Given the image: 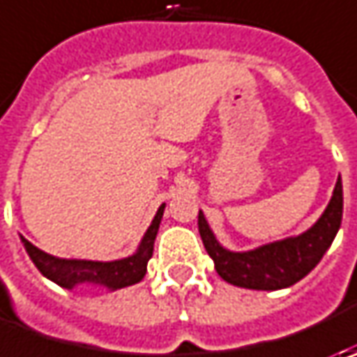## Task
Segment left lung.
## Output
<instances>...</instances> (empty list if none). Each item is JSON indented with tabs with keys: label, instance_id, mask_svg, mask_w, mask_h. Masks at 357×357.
<instances>
[{
	"label": "left lung",
	"instance_id": "obj_1",
	"mask_svg": "<svg viewBox=\"0 0 357 357\" xmlns=\"http://www.w3.org/2000/svg\"><path fill=\"white\" fill-rule=\"evenodd\" d=\"M342 211L344 197L337 176L332 200L320 220L300 236L272 242L248 252H230L216 242L202 213H199V232L222 280L250 290H280L302 280L322 260L342 225Z\"/></svg>",
	"mask_w": 357,
	"mask_h": 357
}]
</instances>
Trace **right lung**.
Instances as JSON below:
<instances>
[{"instance_id": "1", "label": "right lung", "mask_w": 357, "mask_h": 357, "mask_svg": "<svg viewBox=\"0 0 357 357\" xmlns=\"http://www.w3.org/2000/svg\"><path fill=\"white\" fill-rule=\"evenodd\" d=\"M162 211H165V204L155 214L153 225L149 227L146 234L141 240L139 250L129 258L115 260V262L57 258V256H51V254L39 250L37 246H33L29 240H25L23 236H21V242H23L25 250L29 254V258L33 260L37 270L45 278L59 284L63 288H73L77 284H101V286H107L111 290H117V288H125V286L143 280V276L146 274V262L153 256V244H155V238H157Z\"/></svg>"}]
</instances>
